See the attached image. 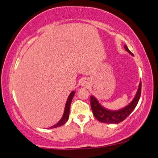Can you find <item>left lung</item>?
Wrapping results in <instances>:
<instances>
[{"label": "left lung", "instance_id": "left-lung-1", "mask_svg": "<svg viewBox=\"0 0 158 158\" xmlns=\"http://www.w3.org/2000/svg\"><path fill=\"white\" fill-rule=\"evenodd\" d=\"M124 48L131 55H133L132 53L129 50V48L126 45L124 46ZM141 88L142 83L140 82L139 84V88L138 90H137V94L135 95V98L133 99L132 102L129 104L125 107L117 111H111L104 108L99 103V102L97 101V99L94 97L91 96L90 104L93 114L94 115V117H96L97 120L101 122V123L108 124H118L121 123V122L124 120L132 113V111L135 110V108L136 107L141 95Z\"/></svg>", "mask_w": 158, "mask_h": 158}]
</instances>
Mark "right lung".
<instances>
[{"label": "right lung", "instance_id": "add662e5", "mask_svg": "<svg viewBox=\"0 0 158 158\" xmlns=\"http://www.w3.org/2000/svg\"><path fill=\"white\" fill-rule=\"evenodd\" d=\"M74 94H75V92H74V91H73V92L69 94V96L67 101H66V106H65V110H64V114H63V117H62V118L60 119V121L59 122V123H58L56 124H54V126L51 127L50 128H55V127H58L63 125V124H65L66 123V121L68 120L69 117L71 103H72L73 97H74Z\"/></svg>", "mask_w": 158, "mask_h": 158}]
</instances>
